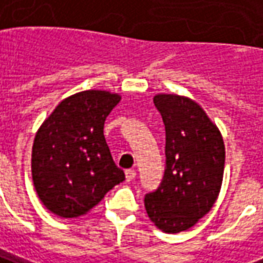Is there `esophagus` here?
Returning a JSON list of instances; mask_svg holds the SVG:
<instances>
[{
  "mask_svg": "<svg viewBox=\"0 0 263 263\" xmlns=\"http://www.w3.org/2000/svg\"><path fill=\"white\" fill-rule=\"evenodd\" d=\"M134 178H136V171H134V170H127V171H126V181H133Z\"/></svg>",
  "mask_w": 263,
  "mask_h": 263,
  "instance_id": "obj_1",
  "label": "esophagus"
}]
</instances>
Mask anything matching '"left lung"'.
<instances>
[{
    "mask_svg": "<svg viewBox=\"0 0 263 263\" xmlns=\"http://www.w3.org/2000/svg\"><path fill=\"white\" fill-rule=\"evenodd\" d=\"M155 108L165 126V172L144 206L151 221L164 233L189 230L210 212L224 174L223 137L196 102L160 93Z\"/></svg>",
    "mask_w": 263,
    "mask_h": 263,
    "instance_id": "obj_1",
    "label": "left lung"
}]
</instances>
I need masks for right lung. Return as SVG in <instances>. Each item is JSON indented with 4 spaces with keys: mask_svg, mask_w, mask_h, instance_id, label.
<instances>
[{
    "mask_svg": "<svg viewBox=\"0 0 263 263\" xmlns=\"http://www.w3.org/2000/svg\"><path fill=\"white\" fill-rule=\"evenodd\" d=\"M120 101L118 93L84 91L61 101L36 133L32 178L51 213L78 217L101 202L124 172L112 158L103 124Z\"/></svg>",
    "mask_w": 263,
    "mask_h": 263,
    "instance_id": "add662e5",
    "label": "right lung"
}]
</instances>
